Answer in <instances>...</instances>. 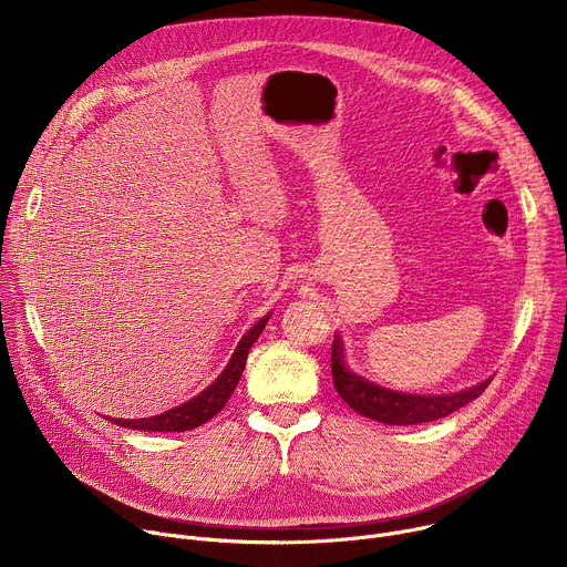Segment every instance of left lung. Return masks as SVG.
Listing matches in <instances>:
<instances>
[{"label": "left lung", "mask_w": 567, "mask_h": 567, "mask_svg": "<svg viewBox=\"0 0 567 567\" xmlns=\"http://www.w3.org/2000/svg\"><path fill=\"white\" fill-rule=\"evenodd\" d=\"M332 377L334 388L343 396V401L352 411L374 422L394 424V426H409V424H424L442 420L457 409L466 406L468 401L477 399L484 388L492 381H482L468 390L453 392V394H409L399 390H388L379 383H372L359 374H354L343 361V346L341 339L334 337L332 343Z\"/></svg>", "instance_id": "8db88e82"}]
</instances>
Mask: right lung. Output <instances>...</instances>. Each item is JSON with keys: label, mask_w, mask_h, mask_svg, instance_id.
I'll return each mask as SVG.
<instances>
[{"label": "right lung", "mask_w": 567, "mask_h": 567, "mask_svg": "<svg viewBox=\"0 0 567 567\" xmlns=\"http://www.w3.org/2000/svg\"><path fill=\"white\" fill-rule=\"evenodd\" d=\"M267 320H269V313L265 318H260L256 326L245 334V339L239 341V346L235 348V352H233L228 365L224 368V372L206 390H202L197 396L182 403V406L171 409V411L154 415V417H143V420H110V417L107 420L123 426V429L152 431V433H182V431H190V429H197V426L206 424L208 420H213L224 409V403L233 394L241 372H245L249 348L262 334Z\"/></svg>", "instance_id": "add662e5"}]
</instances>
